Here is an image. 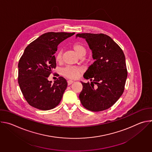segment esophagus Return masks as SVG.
Returning a JSON list of instances; mask_svg holds the SVG:
<instances>
[{"label": "esophagus", "mask_w": 152, "mask_h": 152, "mask_svg": "<svg viewBox=\"0 0 152 152\" xmlns=\"http://www.w3.org/2000/svg\"><path fill=\"white\" fill-rule=\"evenodd\" d=\"M73 83V80H67V83H68V85H70L71 84H72Z\"/></svg>", "instance_id": "1"}]
</instances>
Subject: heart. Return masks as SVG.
<instances>
[{"label": "heart", "mask_w": 152, "mask_h": 152, "mask_svg": "<svg viewBox=\"0 0 152 152\" xmlns=\"http://www.w3.org/2000/svg\"><path fill=\"white\" fill-rule=\"evenodd\" d=\"M73 50L75 51V52L79 56H83L86 53V49L85 46L79 42H75L72 46ZM62 51L61 50H59L57 52L55 59L57 62H60L62 60ZM80 72V70L75 66H68L66 67L63 68L61 70V73L64 76L66 77L69 79H75L78 77L79 74Z\"/></svg>", "instance_id": "obj_1"}]
</instances>
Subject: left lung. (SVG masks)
<instances>
[{
    "instance_id": "obj_1",
    "label": "left lung",
    "mask_w": 152,
    "mask_h": 152,
    "mask_svg": "<svg viewBox=\"0 0 152 152\" xmlns=\"http://www.w3.org/2000/svg\"><path fill=\"white\" fill-rule=\"evenodd\" d=\"M76 37L85 39L95 59L83 75L85 79L91 82H81L83 88L79 94L80 102L91 111L106 110L123 93L127 76L124 54L107 35L82 33ZM94 84L96 85L95 88Z\"/></svg>"
}]
</instances>
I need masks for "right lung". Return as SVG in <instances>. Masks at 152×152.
<instances>
[{
    "label": "right lung",
    "instance_id": "1",
    "mask_svg": "<svg viewBox=\"0 0 152 152\" xmlns=\"http://www.w3.org/2000/svg\"><path fill=\"white\" fill-rule=\"evenodd\" d=\"M75 34L47 32L26 48L18 64V82L21 93L31 106L46 111L60 103L67 86V80L60 76L52 83L48 78L56 66L54 54L58 46Z\"/></svg>",
    "mask_w": 152,
    "mask_h": 152
}]
</instances>
